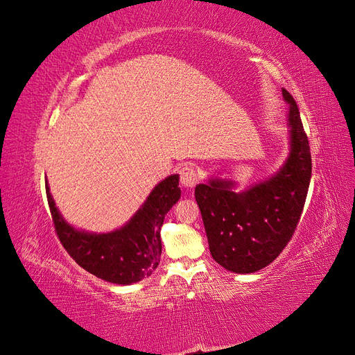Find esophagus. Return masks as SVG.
<instances>
[{
  "label": "esophagus",
  "mask_w": 355,
  "mask_h": 355,
  "mask_svg": "<svg viewBox=\"0 0 355 355\" xmlns=\"http://www.w3.org/2000/svg\"><path fill=\"white\" fill-rule=\"evenodd\" d=\"M180 184L184 188H194L198 184V170L191 166L187 164L180 168Z\"/></svg>",
  "instance_id": "obj_1"
}]
</instances>
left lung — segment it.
<instances>
[{
    "instance_id": "obj_1",
    "label": "left lung",
    "mask_w": 355,
    "mask_h": 355,
    "mask_svg": "<svg viewBox=\"0 0 355 355\" xmlns=\"http://www.w3.org/2000/svg\"><path fill=\"white\" fill-rule=\"evenodd\" d=\"M290 153L270 179L235 192V182L210 179L196 187L213 259L225 270L250 274L283 252L297 227L311 180V153L299 108L286 89Z\"/></svg>"
}]
</instances>
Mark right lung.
<instances>
[{
    "mask_svg": "<svg viewBox=\"0 0 355 355\" xmlns=\"http://www.w3.org/2000/svg\"><path fill=\"white\" fill-rule=\"evenodd\" d=\"M46 192L56 234L72 259L85 271L114 284H133L149 277L161 256V227L167 211L180 198L179 175L161 180L124 227L106 234L75 230Z\"/></svg>",
    "mask_w": 355,
    "mask_h": 355,
    "instance_id": "right-lung-1",
    "label": "right lung"
}]
</instances>
